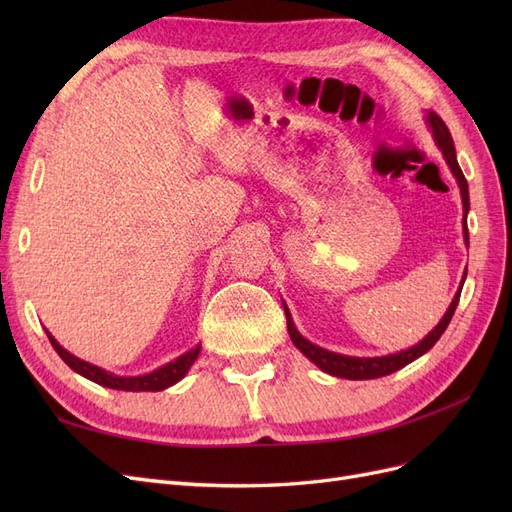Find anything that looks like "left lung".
<instances>
[{
    "label": "left lung",
    "mask_w": 512,
    "mask_h": 512,
    "mask_svg": "<svg viewBox=\"0 0 512 512\" xmlns=\"http://www.w3.org/2000/svg\"><path fill=\"white\" fill-rule=\"evenodd\" d=\"M429 126H431V132H433V138H436L438 147L442 149L444 153V160L446 164L451 166L453 175L459 183L461 188V200H463V209H470V194H468V181L466 177H463L461 168L457 164V156H455V145H453V136L451 132H448L446 123L436 115V113H429L427 117ZM463 237H466V243L470 241L468 237V226H466V218H463ZM466 280V277H463ZM459 294H455L453 303L448 305L444 318L440 320V324L436 329H433L421 344H416L408 350H401L397 354H389V356H378V359H354V356H344V354H335V352H329L324 348H318L314 346L312 342H307V339L303 335H299V331L294 329L292 324V318L290 314L286 312V320H288V333H290V339L292 344L297 346L309 361H314L322 371H327V374L331 376H337V378H346V380H371V378H382V376H389L393 374V371L406 367L408 363H412L414 359H418V356L425 354L429 348H433V344L438 342V339L442 337V333L446 331L448 322H451L455 309H457V303H459Z\"/></svg>",
    "instance_id": "obj_1"
}]
</instances>
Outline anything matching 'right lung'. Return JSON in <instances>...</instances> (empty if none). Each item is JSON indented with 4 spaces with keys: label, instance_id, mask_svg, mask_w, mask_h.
Returning a JSON list of instances; mask_svg holds the SVG:
<instances>
[{
    "label": "right lung",
    "instance_id": "add662e5",
    "mask_svg": "<svg viewBox=\"0 0 512 512\" xmlns=\"http://www.w3.org/2000/svg\"><path fill=\"white\" fill-rule=\"evenodd\" d=\"M46 335H49L55 352L61 356V359H64V363L68 367H72L76 371V374H81L87 380H94L96 384H102V386H108V389H117V391H164V389H168L170 384L179 382L185 374H188V369L192 367V363L196 361V356L200 352V346H196L194 350L179 356L177 361L168 363V365H164L156 371H151V374H147V376L123 378V376L108 374V371H104L96 365H91L87 361L76 359V356H72L68 350H64L57 344V339L51 333H46Z\"/></svg>",
    "mask_w": 512,
    "mask_h": 512
}]
</instances>
